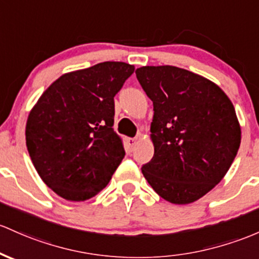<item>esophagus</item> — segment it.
<instances>
[{"mask_svg":"<svg viewBox=\"0 0 259 259\" xmlns=\"http://www.w3.org/2000/svg\"><path fill=\"white\" fill-rule=\"evenodd\" d=\"M126 143H127V145H129V147H130V150H134L135 149V146H136V144H138V138H127L126 139Z\"/></svg>","mask_w":259,"mask_h":259,"instance_id":"esophagus-1","label":"esophagus"}]
</instances>
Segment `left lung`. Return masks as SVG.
Instances as JSON below:
<instances>
[{
    "mask_svg": "<svg viewBox=\"0 0 259 259\" xmlns=\"http://www.w3.org/2000/svg\"><path fill=\"white\" fill-rule=\"evenodd\" d=\"M153 103L155 153L143 164L153 190L173 204H189L224 178L237 155L241 127L220 87L176 66L135 71Z\"/></svg>",
    "mask_w": 259,
    "mask_h": 259,
    "instance_id": "obj_1",
    "label": "left lung"
}]
</instances>
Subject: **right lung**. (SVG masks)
<instances>
[{"mask_svg": "<svg viewBox=\"0 0 259 259\" xmlns=\"http://www.w3.org/2000/svg\"><path fill=\"white\" fill-rule=\"evenodd\" d=\"M133 65L106 61L62 75L34 106L25 141L36 172L61 198L83 201L109 183L125 151L114 133V97Z\"/></svg>", "mask_w": 259, "mask_h": 259, "instance_id": "add662e5", "label": "right lung"}]
</instances>
